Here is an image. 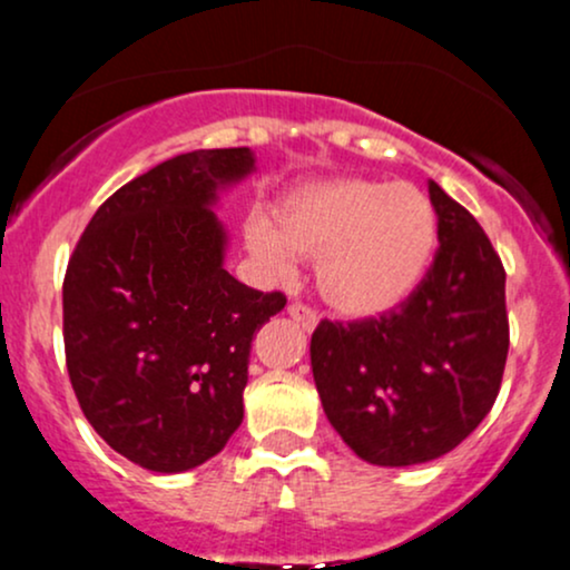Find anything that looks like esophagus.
Returning <instances> with one entry per match:
<instances>
[{"mask_svg":"<svg viewBox=\"0 0 570 570\" xmlns=\"http://www.w3.org/2000/svg\"><path fill=\"white\" fill-rule=\"evenodd\" d=\"M286 313H289V316L294 318V322H297L299 326H303L305 332H313L318 326V316H316V311H311V307L307 305H299V303H292L289 307H286Z\"/></svg>","mask_w":570,"mask_h":570,"instance_id":"obj_1","label":"esophagus"}]
</instances>
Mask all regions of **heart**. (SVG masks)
Here are the masks:
<instances>
[{"mask_svg":"<svg viewBox=\"0 0 570 570\" xmlns=\"http://www.w3.org/2000/svg\"><path fill=\"white\" fill-rule=\"evenodd\" d=\"M440 225L429 195L407 181L362 176L307 185L286 195L276 219L252 222L248 248L278 276L316 259L326 305L367 318L402 305L426 276Z\"/></svg>","mask_w":570,"mask_h":570,"instance_id":"b5f03b06","label":"heart"}]
</instances>
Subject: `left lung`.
Wrapping results in <instances>:
<instances>
[{
	"instance_id": "8db88e82",
	"label": "left lung",
	"mask_w": 570,
	"mask_h": 570,
	"mask_svg": "<svg viewBox=\"0 0 570 570\" xmlns=\"http://www.w3.org/2000/svg\"><path fill=\"white\" fill-rule=\"evenodd\" d=\"M434 265L396 311L324 322L311 337L322 407L375 466H415L458 448L499 396L509 351L507 273L472 214L429 181Z\"/></svg>"
}]
</instances>
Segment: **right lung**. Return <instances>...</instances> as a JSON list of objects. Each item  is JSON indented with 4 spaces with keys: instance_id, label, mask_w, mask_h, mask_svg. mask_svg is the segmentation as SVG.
<instances>
[{
    "instance_id": "add662e5",
    "label": "right lung",
    "mask_w": 570,
    "mask_h": 570,
    "mask_svg": "<svg viewBox=\"0 0 570 570\" xmlns=\"http://www.w3.org/2000/svg\"><path fill=\"white\" fill-rule=\"evenodd\" d=\"M248 147L195 149L98 208L63 278L77 402L115 453L160 474L200 466L244 421L254 332L281 313L225 271L219 195L257 171Z\"/></svg>"
}]
</instances>
